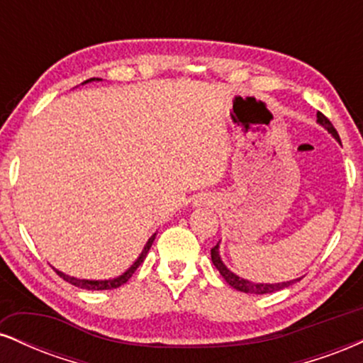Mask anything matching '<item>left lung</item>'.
I'll list each match as a JSON object with an SVG mask.
<instances>
[{"instance_id": "8db88e82", "label": "left lung", "mask_w": 363, "mask_h": 363, "mask_svg": "<svg viewBox=\"0 0 363 363\" xmlns=\"http://www.w3.org/2000/svg\"><path fill=\"white\" fill-rule=\"evenodd\" d=\"M318 123L320 124V126L326 128L328 131L331 133V135L340 141L338 131H336L335 126H333V124H331V121H329L326 116L323 114V112H318ZM340 143H341V141H340ZM211 261H213L215 268L218 269L220 274H222V277L225 278V281H227L228 285L232 286V289H235V290H239V291H244V294H256V295L273 294V291L286 289V286H290L291 283L301 280V278H297V280L283 281V283H252V281H249V280H244V278L237 277L235 273H232L230 269H228L227 266L223 264L222 257H220V252H218V244H216L215 247L211 249Z\"/></svg>"}]
</instances>
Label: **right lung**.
Wrapping results in <instances>:
<instances>
[{
  "instance_id": "right-lung-1",
  "label": "right lung",
  "mask_w": 363,
  "mask_h": 363,
  "mask_svg": "<svg viewBox=\"0 0 363 363\" xmlns=\"http://www.w3.org/2000/svg\"><path fill=\"white\" fill-rule=\"evenodd\" d=\"M94 80H95V78H90V80H86V82H83V83H89V82H94ZM97 80H101V78H97ZM155 235H157V234H153L152 237H150L147 245H145L143 251H141V254H140V257H138V259H136L135 262H133L131 268L126 269V272H124V273L121 274V277H118V278H112V280H80V278L68 277V274L57 272V269H56V273L60 274L62 280L68 281V283H72V285L78 286V289H85V290H112V289H118V286L124 285V283H126V281L129 280V278L133 277V273L136 272V268H138L141 262H143L145 257H147L150 247H152L153 240H155Z\"/></svg>"
}]
</instances>
